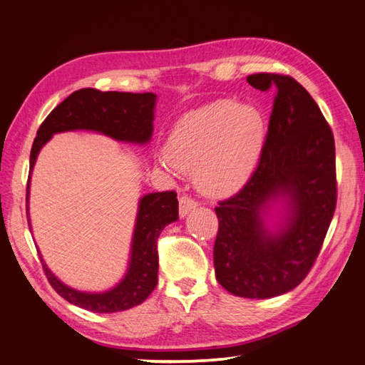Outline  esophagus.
<instances>
[{
	"label": "esophagus",
	"instance_id": "1",
	"mask_svg": "<svg viewBox=\"0 0 365 365\" xmlns=\"http://www.w3.org/2000/svg\"><path fill=\"white\" fill-rule=\"evenodd\" d=\"M180 207H178V213H180V217L182 218H185L188 215V213L192 210V209H196V205H197V202L195 201V199H192L191 196H188V195H183L182 197H180Z\"/></svg>",
	"mask_w": 365,
	"mask_h": 365
}]
</instances>
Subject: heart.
Segmentation results:
<instances>
[{"label":"heart","mask_w":365,"mask_h":365,"mask_svg":"<svg viewBox=\"0 0 365 365\" xmlns=\"http://www.w3.org/2000/svg\"><path fill=\"white\" fill-rule=\"evenodd\" d=\"M266 135L264 118L252 106L217 101L177 121L158 163L192 174L207 196H230L252 177Z\"/></svg>","instance_id":"obj_1"}]
</instances>
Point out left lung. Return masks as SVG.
I'll return each instance as SVG.
<instances>
[{
  "label": "left lung",
  "mask_w": 365,
  "mask_h": 365,
  "mask_svg": "<svg viewBox=\"0 0 365 365\" xmlns=\"http://www.w3.org/2000/svg\"><path fill=\"white\" fill-rule=\"evenodd\" d=\"M275 99L255 173L237 195L215 207L213 264L234 296L269 299L294 289L315 264L337 204L335 142L315 99L289 76L247 77ZM275 202L284 221L272 233L263 215Z\"/></svg>",
  "instance_id": "8db88e82"
}]
</instances>
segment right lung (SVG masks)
<instances>
[{
  "instance_id": "1",
  "label": "right lung",
  "mask_w": 365,
  "mask_h": 365,
  "mask_svg": "<svg viewBox=\"0 0 365 365\" xmlns=\"http://www.w3.org/2000/svg\"><path fill=\"white\" fill-rule=\"evenodd\" d=\"M153 93H121L82 88L69 95L48 113L38 130L30 155V174L42 145L55 133L90 130L112 139L147 144L153 133ZM30 178L26 187V215ZM178 220L175 191L150 192L139 201L126 275L117 287L106 292H82L66 287L41 258L48 283L69 304L96 313L123 312L145 301L158 282V237L169 223ZM30 225V218H28ZM31 227V225H30ZM39 253V252H38Z\"/></svg>"
}]
</instances>
